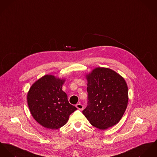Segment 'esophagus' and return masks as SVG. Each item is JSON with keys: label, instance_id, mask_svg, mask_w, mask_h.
I'll return each mask as SVG.
<instances>
[{"label": "esophagus", "instance_id": "1", "mask_svg": "<svg viewBox=\"0 0 157 157\" xmlns=\"http://www.w3.org/2000/svg\"><path fill=\"white\" fill-rule=\"evenodd\" d=\"M76 107L79 110H82L84 108V106L81 104H78L76 105Z\"/></svg>", "mask_w": 157, "mask_h": 157}]
</instances>
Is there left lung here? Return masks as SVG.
<instances>
[{
	"label": "left lung",
	"mask_w": 157,
	"mask_h": 157,
	"mask_svg": "<svg viewBox=\"0 0 157 157\" xmlns=\"http://www.w3.org/2000/svg\"><path fill=\"white\" fill-rule=\"evenodd\" d=\"M88 105L82 111L90 123L100 129L117 124L127 108L128 90L119 74L98 67L86 75Z\"/></svg>",
	"instance_id": "left-lung-1"
}]
</instances>
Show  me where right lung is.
<instances>
[{"mask_svg": "<svg viewBox=\"0 0 157 157\" xmlns=\"http://www.w3.org/2000/svg\"><path fill=\"white\" fill-rule=\"evenodd\" d=\"M64 81L53 75H44L33 84L28 93V104L33 117L46 128L56 129L63 126L77 109L69 102L66 93L62 90Z\"/></svg>", "mask_w": 157, "mask_h": 157, "instance_id": "right-lung-1", "label": "right lung"}]
</instances>
